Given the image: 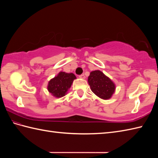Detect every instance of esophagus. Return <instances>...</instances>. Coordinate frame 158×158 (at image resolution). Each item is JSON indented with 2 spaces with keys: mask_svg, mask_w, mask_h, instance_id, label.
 I'll use <instances>...</instances> for the list:
<instances>
[{
  "mask_svg": "<svg viewBox=\"0 0 158 158\" xmlns=\"http://www.w3.org/2000/svg\"><path fill=\"white\" fill-rule=\"evenodd\" d=\"M79 78H81V79H85V77L84 75H83V74H82V75H79Z\"/></svg>",
  "mask_w": 158,
  "mask_h": 158,
  "instance_id": "1",
  "label": "esophagus"
}]
</instances>
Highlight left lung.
Masks as SVG:
<instances>
[{"mask_svg": "<svg viewBox=\"0 0 158 158\" xmlns=\"http://www.w3.org/2000/svg\"><path fill=\"white\" fill-rule=\"evenodd\" d=\"M88 81L92 91L103 100L111 98L115 91V83L99 70L90 73Z\"/></svg>", "mask_w": 158, "mask_h": 158, "instance_id": "obj_1", "label": "left lung"}]
</instances>
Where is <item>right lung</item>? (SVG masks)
<instances>
[{
	"instance_id": "1",
	"label": "right lung",
	"mask_w": 158,
	"mask_h": 158,
	"mask_svg": "<svg viewBox=\"0 0 158 158\" xmlns=\"http://www.w3.org/2000/svg\"><path fill=\"white\" fill-rule=\"evenodd\" d=\"M77 79L73 73L60 72L48 83V89L56 98H61L66 94L71 87L74 79Z\"/></svg>"
}]
</instances>
